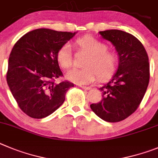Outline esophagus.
<instances>
[{
    "label": "esophagus",
    "mask_w": 158,
    "mask_h": 158,
    "mask_svg": "<svg viewBox=\"0 0 158 158\" xmlns=\"http://www.w3.org/2000/svg\"><path fill=\"white\" fill-rule=\"evenodd\" d=\"M79 87L82 88V89H90V86H84V85H79Z\"/></svg>",
    "instance_id": "1"
}]
</instances>
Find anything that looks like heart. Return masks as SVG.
Segmentation results:
<instances>
[{"instance_id": "b5f03b06", "label": "heart", "mask_w": 158, "mask_h": 158, "mask_svg": "<svg viewBox=\"0 0 158 158\" xmlns=\"http://www.w3.org/2000/svg\"><path fill=\"white\" fill-rule=\"evenodd\" d=\"M74 46L78 52L87 56L82 63L83 69H72L67 73V79L77 84H87L96 80H106L115 72L119 56L115 51L108 49L105 42L89 35L76 39ZM56 60L64 69H69L73 64V55L70 45L64 44L58 49Z\"/></svg>"}]
</instances>
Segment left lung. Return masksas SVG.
<instances>
[{"label": "left lung", "instance_id": "1", "mask_svg": "<svg viewBox=\"0 0 158 158\" xmlns=\"http://www.w3.org/2000/svg\"><path fill=\"white\" fill-rule=\"evenodd\" d=\"M99 33L116 48L119 67L113 79L99 89L102 100L91 104L90 108L101 119L114 123L131 116L141 103L150 81L149 57L142 42L134 35L120 30Z\"/></svg>", "mask_w": 158, "mask_h": 158}]
</instances>
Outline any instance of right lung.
Returning <instances> with one entry per match:
<instances>
[{"instance_id": "right-lung-1", "label": "right lung", "mask_w": 158, "mask_h": 158, "mask_svg": "<svg viewBox=\"0 0 158 158\" xmlns=\"http://www.w3.org/2000/svg\"><path fill=\"white\" fill-rule=\"evenodd\" d=\"M76 33L36 29L21 37L8 59L6 79L21 110L31 118L42 119L61 106L74 84L63 76L56 60L58 49Z\"/></svg>"}]
</instances>
